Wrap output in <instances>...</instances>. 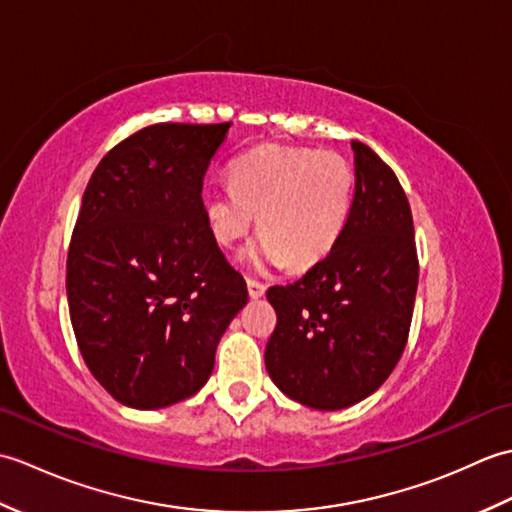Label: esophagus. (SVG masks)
<instances>
[{"mask_svg": "<svg viewBox=\"0 0 512 512\" xmlns=\"http://www.w3.org/2000/svg\"><path fill=\"white\" fill-rule=\"evenodd\" d=\"M246 286H248V295H250V299H259V297H264L266 284H262V281H257V279H246Z\"/></svg>", "mask_w": 512, "mask_h": 512, "instance_id": "1", "label": "esophagus"}]
</instances>
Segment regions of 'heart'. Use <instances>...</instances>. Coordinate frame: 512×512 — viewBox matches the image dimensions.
Returning <instances> with one entry per match:
<instances>
[{
	"mask_svg": "<svg viewBox=\"0 0 512 512\" xmlns=\"http://www.w3.org/2000/svg\"><path fill=\"white\" fill-rule=\"evenodd\" d=\"M354 169L336 151L262 145L231 165V187L204 193L213 237L231 248L253 231L255 266L308 268L330 253L352 213Z\"/></svg>",
	"mask_w": 512,
	"mask_h": 512,
	"instance_id": "obj_1",
	"label": "heart"
}]
</instances>
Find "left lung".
Returning a JSON list of instances; mask_svg holds the SVG:
<instances>
[{"label":"left lung","mask_w":512,"mask_h":512,"mask_svg":"<svg viewBox=\"0 0 512 512\" xmlns=\"http://www.w3.org/2000/svg\"><path fill=\"white\" fill-rule=\"evenodd\" d=\"M354 200L343 235L295 284L268 288L277 312L266 345L273 383L301 405L336 411L385 383L407 345L418 255L396 173L352 140Z\"/></svg>","instance_id":"8db88e82"}]
</instances>
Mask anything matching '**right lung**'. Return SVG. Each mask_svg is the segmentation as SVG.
Masks as SVG:
<instances>
[{
	"mask_svg": "<svg viewBox=\"0 0 512 512\" xmlns=\"http://www.w3.org/2000/svg\"><path fill=\"white\" fill-rule=\"evenodd\" d=\"M231 123H158L94 169L68 250L76 343L107 394L162 409L209 380L228 323L246 306L204 213L202 182Z\"/></svg>",
	"mask_w": 512,
	"mask_h": 512,
	"instance_id": "right-lung-1",
	"label": "right lung"
}]
</instances>
